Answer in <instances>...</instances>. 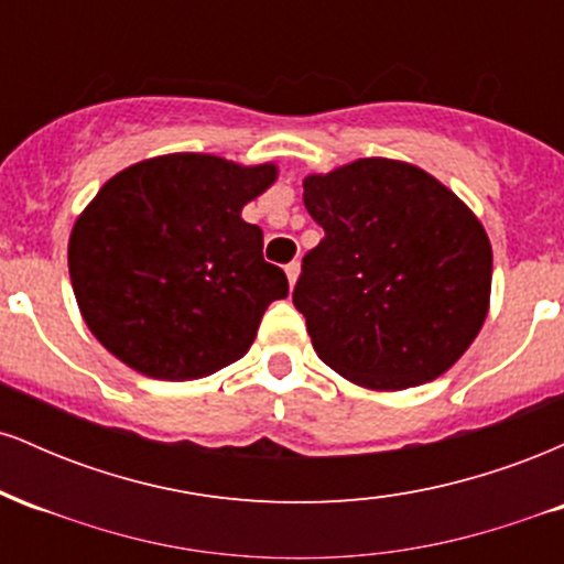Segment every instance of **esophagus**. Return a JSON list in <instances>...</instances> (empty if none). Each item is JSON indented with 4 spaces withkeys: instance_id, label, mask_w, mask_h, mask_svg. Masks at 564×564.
<instances>
[{
    "instance_id": "esophagus-1",
    "label": "esophagus",
    "mask_w": 564,
    "mask_h": 564,
    "mask_svg": "<svg viewBox=\"0 0 564 564\" xmlns=\"http://www.w3.org/2000/svg\"><path fill=\"white\" fill-rule=\"evenodd\" d=\"M286 278H289V283H291V286H294V283H296V278H300V262H289L286 264Z\"/></svg>"
}]
</instances>
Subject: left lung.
<instances>
[{"label": "left lung", "mask_w": 564, "mask_h": 564, "mask_svg": "<svg viewBox=\"0 0 564 564\" xmlns=\"http://www.w3.org/2000/svg\"><path fill=\"white\" fill-rule=\"evenodd\" d=\"M304 206L326 236L304 254L294 307L323 364L368 390L448 371L480 334L494 275L469 206L392 159L310 174Z\"/></svg>", "instance_id": "left-lung-1"}]
</instances>
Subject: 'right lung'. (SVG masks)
I'll use <instances>...</instances> for the list:
<instances>
[{
	"label": "right lung",
	"instance_id": "add662e5",
	"mask_svg": "<svg viewBox=\"0 0 564 564\" xmlns=\"http://www.w3.org/2000/svg\"><path fill=\"white\" fill-rule=\"evenodd\" d=\"M273 164L209 153L132 164L97 191L70 230L68 273L89 332L121 364L164 381L200 379L254 341L286 273L241 219Z\"/></svg>",
	"mask_w": 564,
	"mask_h": 564
}]
</instances>
